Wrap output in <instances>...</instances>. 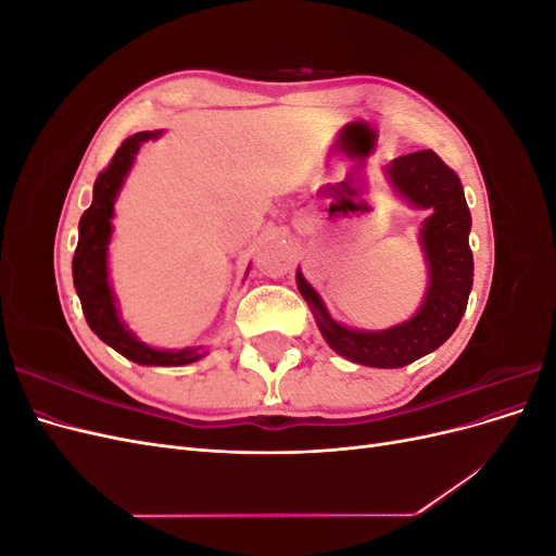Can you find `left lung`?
Returning <instances> with one entry per match:
<instances>
[{
    "mask_svg": "<svg viewBox=\"0 0 556 556\" xmlns=\"http://www.w3.org/2000/svg\"><path fill=\"white\" fill-rule=\"evenodd\" d=\"M387 174L410 204L431 211L422 225V248L429 262L422 308L392 329L355 331L333 323L301 271H296V285L313 308L319 331L339 355L364 366L399 368L441 348L459 327L473 288V252L468 248L470 211L462 180L433 150L396 157Z\"/></svg>",
    "mask_w": 556,
    "mask_h": 556,
    "instance_id": "8db88e82",
    "label": "left lung"
}]
</instances>
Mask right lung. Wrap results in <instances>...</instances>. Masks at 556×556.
<instances>
[{
	"label": "right lung",
	"instance_id": "add662e5",
	"mask_svg": "<svg viewBox=\"0 0 556 556\" xmlns=\"http://www.w3.org/2000/svg\"><path fill=\"white\" fill-rule=\"evenodd\" d=\"M160 131H139L125 139L115 150L106 169L94 180L92 206L80 215L78 223V245L74 252V288L78 292L83 315H86L90 329L106 345L121 352L123 357L143 366H182L201 359L199 348L185 350H155L134 339V333L125 329L115 311V301L109 288L106 271V245L111 239V217L115 197L121 185L131 169L134 155L143 141L157 139Z\"/></svg>",
	"mask_w": 556,
	"mask_h": 556
}]
</instances>
